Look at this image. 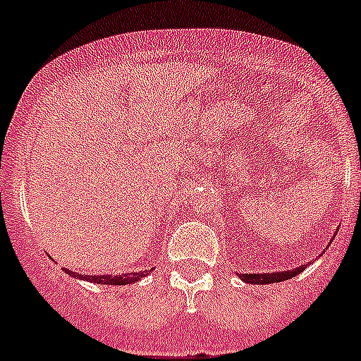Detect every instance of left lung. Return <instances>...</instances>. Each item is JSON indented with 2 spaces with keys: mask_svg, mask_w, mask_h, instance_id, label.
Instances as JSON below:
<instances>
[{
  "mask_svg": "<svg viewBox=\"0 0 361 361\" xmlns=\"http://www.w3.org/2000/svg\"><path fill=\"white\" fill-rule=\"evenodd\" d=\"M336 234H337V231H336ZM334 238H336V235H334ZM309 265H311V262L298 265V267H295V269H286V271H279V272H262V274H238V276L245 283H250V285H271V283H281V281H286V279L295 278V276L300 274L302 271H305Z\"/></svg>",
  "mask_w": 361,
  "mask_h": 361,
  "instance_id": "1",
  "label": "left lung"
}]
</instances>
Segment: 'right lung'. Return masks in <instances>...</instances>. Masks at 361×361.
I'll return each instance as SVG.
<instances>
[{"mask_svg":"<svg viewBox=\"0 0 361 361\" xmlns=\"http://www.w3.org/2000/svg\"><path fill=\"white\" fill-rule=\"evenodd\" d=\"M66 272L71 278L76 279H83V281L89 283H99V285H115V286H122V285H133V283L141 281V278L148 276L152 272L150 271H137V272H127V274H118V276H96V274H82V272H73L66 269Z\"/></svg>","mask_w":361,"mask_h":361,"instance_id":"obj_1","label":"right lung"}]
</instances>
